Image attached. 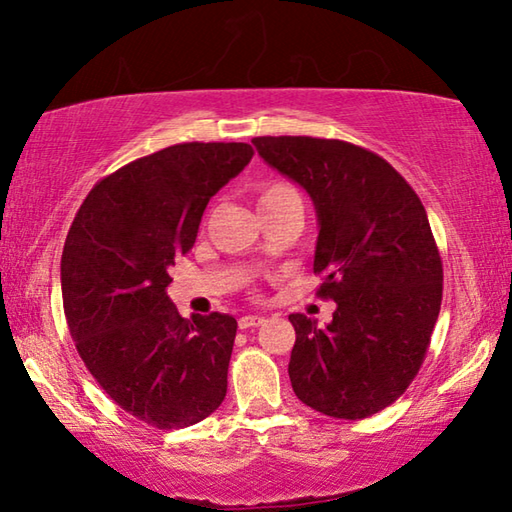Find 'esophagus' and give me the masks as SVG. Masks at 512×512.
Returning a JSON list of instances; mask_svg holds the SVG:
<instances>
[{
    "instance_id": "obj_1",
    "label": "esophagus",
    "mask_w": 512,
    "mask_h": 512,
    "mask_svg": "<svg viewBox=\"0 0 512 512\" xmlns=\"http://www.w3.org/2000/svg\"><path fill=\"white\" fill-rule=\"evenodd\" d=\"M264 323V316H241L239 318V327L241 329H250V327H257Z\"/></svg>"
}]
</instances>
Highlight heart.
Wrapping results in <instances>:
<instances>
[{
  "mask_svg": "<svg viewBox=\"0 0 512 512\" xmlns=\"http://www.w3.org/2000/svg\"><path fill=\"white\" fill-rule=\"evenodd\" d=\"M255 194H257L259 212L262 214L277 210V207L282 205L300 203V196L296 189H293L289 183H282V180H266V183H259Z\"/></svg>",
  "mask_w": 512,
  "mask_h": 512,
  "instance_id": "obj_1",
  "label": "heart"
}]
</instances>
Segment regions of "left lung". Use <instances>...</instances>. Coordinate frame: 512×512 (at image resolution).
Segmentation results:
<instances>
[{
  "instance_id": "1",
  "label": "left lung",
  "mask_w": 512,
  "mask_h": 512,
  "mask_svg": "<svg viewBox=\"0 0 512 512\" xmlns=\"http://www.w3.org/2000/svg\"><path fill=\"white\" fill-rule=\"evenodd\" d=\"M259 155L307 189L318 212V298L332 323L291 314L289 377L302 404L361 420L418 375L443 302V259L413 187L381 155L343 140L255 137Z\"/></svg>"
}]
</instances>
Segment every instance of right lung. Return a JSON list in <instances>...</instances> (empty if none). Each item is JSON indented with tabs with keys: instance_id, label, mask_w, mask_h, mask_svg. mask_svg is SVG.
Here are the masks:
<instances>
[{
	"instance_id": "right-lung-1",
	"label": "right lung",
	"mask_w": 512,
	"mask_h": 512,
	"mask_svg": "<svg viewBox=\"0 0 512 512\" xmlns=\"http://www.w3.org/2000/svg\"><path fill=\"white\" fill-rule=\"evenodd\" d=\"M244 142H185L124 164L85 196L67 232L63 307L85 368L126 413L183 429L219 409L237 320H185L169 268L192 250L210 198L246 167Z\"/></svg>"
}]
</instances>
